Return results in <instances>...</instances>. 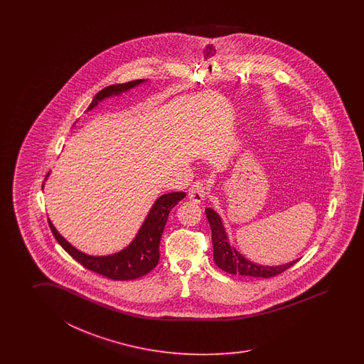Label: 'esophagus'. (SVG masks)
I'll return each instance as SVG.
<instances>
[{"instance_id": "34e87169", "label": "esophagus", "mask_w": 364, "mask_h": 364, "mask_svg": "<svg viewBox=\"0 0 364 364\" xmlns=\"http://www.w3.org/2000/svg\"><path fill=\"white\" fill-rule=\"evenodd\" d=\"M205 195H207V188H205V185H204L203 181L195 182V183L191 186V188L188 190V196H190V199L195 201V203H200V201L204 200V199H205Z\"/></svg>"}]
</instances>
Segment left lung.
<instances>
[{
  "mask_svg": "<svg viewBox=\"0 0 364 364\" xmlns=\"http://www.w3.org/2000/svg\"><path fill=\"white\" fill-rule=\"evenodd\" d=\"M205 215L208 218L209 226L212 229L213 260L217 267L223 271L228 272L230 274H240V276H246V277L269 279V277L277 276L279 273L287 271L299 260V259H296L290 263L273 265V267L250 262L248 259L237 251V248L230 246L220 215L212 208L205 209Z\"/></svg>",
  "mask_w": 364,
  "mask_h": 364,
  "instance_id": "1",
  "label": "left lung"
}]
</instances>
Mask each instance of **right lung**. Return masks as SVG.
I'll list each match as a JSON object with an SVG mask.
<instances>
[{"label":"right lung","mask_w":364,"mask_h":364,"mask_svg":"<svg viewBox=\"0 0 364 364\" xmlns=\"http://www.w3.org/2000/svg\"><path fill=\"white\" fill-rule=\"evenodd\" d=\"M144 79L132 80L122 85H113L105 87L100 92L96 93L92 102L87 110H92L100 101L105 100L112 96H118L122 92L132 90L136 85L144 83ZM48 173L46 181L49 177ZM44 186V183H43ZM185 193H164L154 203L152 208L148 212L144 223L140 226L139 232L132 240V243L121 250L119 252L107 256L87 255L71 246L68 240L57 232L52 221L48 220L50 230L53 232L55 240L61 245L62 248L69 254L77 263L82 264L90 271L96 272L101 276L117 281H129L139 279L147 274L148 272L155 268L160 260V240L163 235L164 228L168 221V216L171 209L174 208L179 201L185 198Z\"/></svg>","instance_id":"1"}]
</instances>
